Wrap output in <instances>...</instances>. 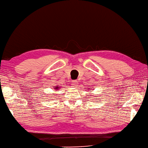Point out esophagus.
Returning a JSON list of instances; mask_svg holds the SVG:
<instances>
[{"label": "esophagus", "instance_id": "1", "mask_svg": "<svg viewBox=\"0 0 148 148\" xmlns=\"http://www.w3.org/2000/svg\"><path fill=\"white\" fill-rule=\"evenodd\" d=\"M77 81H76V80H74L73 82V86H77Z\"/></svg>", "mask_w": 148, "mask_h": 148}]
</instances>
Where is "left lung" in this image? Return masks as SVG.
<instances>
[{"label":"left lung","instance_id":"obj_1","mask_svg":"<svg viewBox=\"0 0 148 148\" xmlns=\"http://www.w3.org/2000/svg\"><path fill=\"white\" fill-rule=\"evenodd\" d=\"M90 89H91V88H90Z\"/></svg>","mask_w":148,"mask_h":148}]
</instances>
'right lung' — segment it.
<instances>
[{"label": "right lung", "mask_w": 148, "mask_h": 148, "mask_svg": "<svg viewBox=\"0 0 148 148\" xmlns=\"http://www.w3.org/2000/svg\"><path fill=\"white\" fill-rule=\"evenodd\" d=\"M58 88H59V87H58V86H56V87H55V89H58Z\"/></svg>", "instance_id": "1"}]
</instances>
